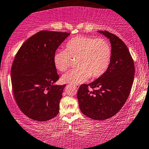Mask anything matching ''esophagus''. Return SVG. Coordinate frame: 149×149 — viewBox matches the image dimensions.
<instances>
[{
  "label": "esophagus",
  "instance_id": "34e87169",
  "mask_svg": "<svg viewBox=\"0 0 149 149\" xmlns=\"http://www.w3.org/2000/svg\"><path fill=\"white\" fill-rule=\"evenodd\" d=\"M73 88H76V89H77V88H78V86L76 85V86H73Z\"/></svg>",
  "mask_w": 149,
  "mask_h": 149
}]
</instances>
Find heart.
<instances>
[{
	"label": "heart",
	"mask_w": 149,
	"mask_h": 149,
	"mask_svg": "<svg viewBox=\"0 0 149 149\" xmlns=\"http://www.w3.org/2000/svg\"><path fill=\"white\" fill-rule=\"evenodd\" d=\"M112 49L110 43L104 38L78 36L65 45V50H58L54 55V66L65 72L69 68L72 60H76L77 68L62 78L65 83H83L90 77L96 78L106 72L111 63Z\"/></svg>",
	"instance_id": "1"
}]
</instances>
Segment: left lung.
Wrapping results in <instances>:
<instances>
[{
  "instance_id": "8db88e82",
  "label": "left lung",
  "mask_w": 149,
  "mask_h": 149,
  "mask_svg": "<svg viewBox=\"0 0 149 149\" xmlns=\"http://www.w3.org/2000/svg\"><path fill=\"white\" fill-rule=\"evenodd\" d=\"M98 32L110 40L111 61L102 76L90 84H81L77 97L82 113L93 120H104L115 116L127 101L133 85L135 66L121 39L107 31ZM88 86L97 90L89 91Z\"/></svg>"
}]
</instances>
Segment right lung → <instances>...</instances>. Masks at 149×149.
Wrapping results in <instances>:
<instances>
[{
    "instance_id": "right-lung-1",
    "label": "right lung",
    "mask_w": 149,
    "mask_h": 149,
    "mask_svg": "<svg viewBox=\"0 0 149 149\" xmlns=\"http://www.w3.org/2000/svg\"><path fill=\"white\" fill-rule=\"evenodd\" d=\"M70 33L42 30L20 47L11 69L12 91L20 111L30 119L45 122L59 113L66 84L59 79L54 55Z\"/></svg>"
}]
</instances>
